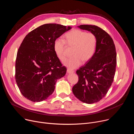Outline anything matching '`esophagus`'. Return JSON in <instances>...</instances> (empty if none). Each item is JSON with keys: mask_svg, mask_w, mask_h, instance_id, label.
I'll return each mask as SVG.
<instances>
[{"mask_svg": "<svg viewBox=\"0 0 134 134\" xmlns=\"http://www.w3.org/2000/svg\"><path fill=\"white\" fill-rule=\"evenodd\" d=\"M67 72H68V73H73V72H74V70H71V69H67Z\"/></svg>", "mask_w": 134, "mask_h": 134, "instance_id": "obj_1", "label": "esophagus"}]
</instances>
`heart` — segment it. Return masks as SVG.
Returning <instances> with one entry per match:
<instances>
[{"label":"heart","instance_id":"heart-1","mask_svg":"<svg viewBox=\"0 0 134 134\" xmlns=\"http://www.w3.org/2000/svg\"><path fill=\"white\" fill-rule=\"evenodd\" d=\"M97 36L91 32L86 33L79 29H75L65 35V39H57L54 43V50L58 58L64 62L66 58V44L73 48V56L64 62V65L70 69L79 67L82 61L90 60L95 53L97 46Z\"/></svg>","mask_w":134,"mask_h":134}]
</instances>
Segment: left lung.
Instances as JSON below:
<instances>
[{"label":"left lung","instance_id":"obj_1","mask_svg":"<svg viewBox=\"0 0 134 134\" xmlns=\"http://www.w3.org/2000/svg\"><path fill=\"white\" fill-rule=\"evenodd\" d=\"M78 27L94 33L98 42L92 58L76 71L79 81L72 91L81 101L94 103L105 96L113 83L117 65L116 47L110 35L101 28L92 25Z\"/></svg>","mask_w":134,"mask_h":134}]
</instances>
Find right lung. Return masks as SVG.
Returning <instances> with one entry per match:
<instances>
[{
    "label": "right lung",
    "mask_w": 134,
    "mask_h": 134,
    "mask_svg": "<svg viewBox=\"0 0 134 134\" xmlns=\"http://www.w3.org/2000/svg\"><path fill=\"white\" fill-rule=\"evenodd\" d=\"M70 26L46 24L31 31L19 48L15 63V80L23 96L32 102L47 99L58 79L64 76L63 66L54 50L55 40Z\"/></svg>",
    "instance_id": "1"
}]
</instances>
